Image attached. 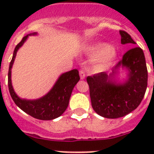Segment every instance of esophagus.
Instances as JSON below:
<instances>
[{
  "mask_svg": "<svg viewBox=\"0 0 154 154\" xmlns=\"http://www.w3.org/2000/svg\"><path fill=\"white\" fill-rule=\"evenodd\" d=\"M79 75H80V77H81V79H85V72L83 69H81L79 71Z\"/></svg>",
  "mask_w": 154,
  "mask_h": 154,
  "instance_id": "34e87169",
  "label": "esophagus"
}]
</instances>
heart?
Returning <instances> with one entry per match:
<instances>
[{
    "instance_id": "b5f03b06",
    "label": "heart",
    "mask_w": 154,
    "mask_h": 154,
    "mask_svg": "<svg viewBox=\"0 0 154 154\" xmlns=\"http://www.w3.org/2000/svg\"><path fill=\"white\" fill-rule=\"evenodd\" d=\"M89 53L92 57L97 58L96 67L98 69L108 67L117 57L116 51L106 43H98L92 46L89 49Z\"/></svg>"
}]
</instances>
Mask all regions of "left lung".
Masks as SVG:
<instances>
[{"label":"left lung","mask_w":154,"mask_h":154,"mask_svg":"<svg viewBox=\"0 0 154 154\" xmlns=\"http://www.w3.org/2000/svg\"><path fill=\"white\" fill-rule=\"evenodd\" d=\"M121 43L136 44L130 35L120 30ZM120 67L129 70V79L122 84L112 81L115 71ZM89 87L92 107L95 112L105 118H118L129 114L137 108L146 94L148 71L143 50L134 47L125 53L115 66L112 73L108 76L99 72L86 78Z\"/></svg>","instance_id":"obj_1"}]
</instances>
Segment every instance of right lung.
<instances>
[{"mask_svg": "<svg viewBox=\"0 0 154 154\" xmlns=\"http://www.w3.org/2000/svg\"><path fill=\"white\" fill-rule=\"evenodd\" d=\"M32 34L35 35L37 33L34 32ZM28 36L29 35L23 37L20 43L17 45L13 52V58L11 60L8 69V90L10 93L11 97L13 98L16 105L31 117L44 121L55 119L57 117H60L67 109L72 89L77 82H79V72L77 69H72L60 75L53 89L42 98L32 101L20 99L16 94L12 86L11 69L13 67L17 52L26 41Z\"/></svg>", "mask_w": 154, "mask_h": 154, "instance_id": "right-lung-1", "label": "right lung"}]
</instances>
